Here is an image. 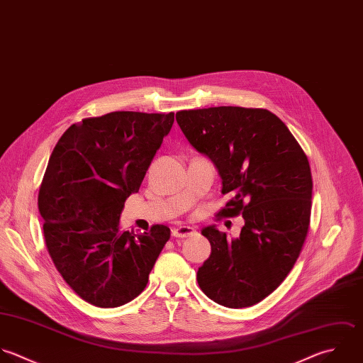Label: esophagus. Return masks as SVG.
<instances>
[{
  "instance_id": "1",
  "label": "esophagus",
  "mask_w": 363,
  "mask_h": 363,
  "mask_svg": "<svg viewBox=\"0 0 363 363\" xmlns=\"http://www.w3.org/2000/svg\"><path fill=\"white\" fill-rule=\"evenodd\" d=\"M195 233H196V230L194 228H191V226H178V228L172 229V236L174 238H181V239L189 238V236H192Z\"/></svg>"
}]
</instances>
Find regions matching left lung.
<instances>
[{"mask_svg":"<svg viewBox=\"0 0 363 363\" xmlns=\"http://www.w3.org/2000/svg\"><path fill=\"white\" fill-rule=\"evenodd\" d=\"M177 123L206 155L230 196L219 218L242 215L238 239L208 226L212 252L199 267L201 290L228 308L255 306L289 276L306 242L313 178L310 162L287 125L266 108L220 106L181 110Z\"/></svg>","mask_w":363,"mask_h":363,"instance_id":"1","label":"left lung"}]
</instances>
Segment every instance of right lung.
Wrapping results in <instances>:
<instances>
[{"label": "right lung", "instance_id": "right-lung-1", "mask_svg": "<svg viewBox=\"0 0 363 363\" xmlns=\"http://www.w3.org/2000/svg\"><path fill=\"white\" fill-rule=\"evenodd\" d=\"M174 124V113L113 111L72 124L55 145L38 195L45 243L69 287L84 301L114 308L134 300L171 232L120 228L125 199Z\"/></svg>", "mask_w": 363, "mask_h": 363}]
</instances>
